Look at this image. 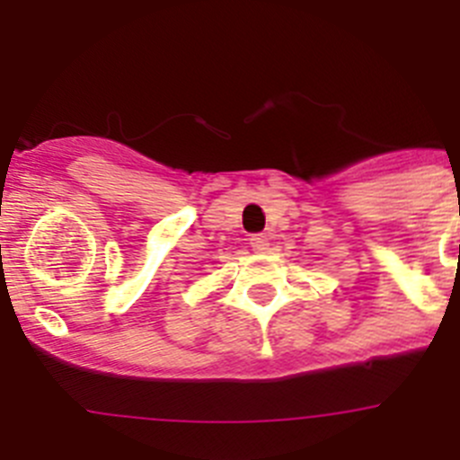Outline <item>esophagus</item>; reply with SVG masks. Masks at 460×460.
<instances>
[{
	"label": "esophagus",
	"instance_id": "esophagus-1",
	"mask_svg": "<svg viewBox=\"0 0 460 460\" xmlns=\"http://www.w3.org/2000/svg\"><path fill=\"white\" fill-rule=\"evenodd\" d=\"M249 244H252L253 252L262 253V252H267V249H270V238H267V235H262V234H256V235H252Z\"/></svg>",
	"mask_w": 460,
	"mask_h": 460
}]
</instances>
